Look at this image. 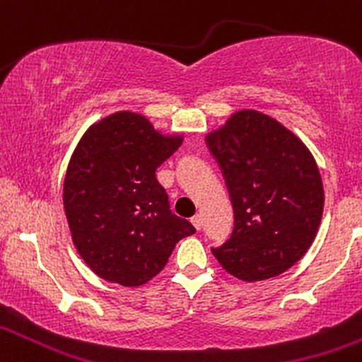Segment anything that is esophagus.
<instances>
[{"label":"esophagus","instance_id":"esophagus-1","mask_svg":"<svg viewBox=\"0 0 362 362\" xmlns=\"http://www.w3.org/2000/svg\"><path fill=\"white\" fill-rule=\"evenodd\" d=\"M192 224L194 226V229H197V230L202 229V217H200V215H194V217H192Z\"/></svg>","mask_w":362,"mask_h":362}]
</instances>
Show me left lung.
Wrapping results in <instances>:
<instances>
[{"label": "left lung", "instance_id": "1", "mask_svg": "<svg viewBox=\"0 0 362 362\" xmlns=\"http://www.w3.org/2000/svg\"><path fill=\"white\" fill-rule=\"evenodd\" d=\"M234 210L233 234L212 247L234 277H277L303 258L318 230L323 185L294 133L257 111H239L206 136Z\"/></svg>", "mask_w": 362, "mask_h": 362}]
</instances>
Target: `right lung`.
Masks as SVG:
<instances>
[{
  "instance_id": "obj_1",
  "label": "right lung",
  "mask_w": 362,
  "mask_h": 362,
  "mask_svg": "<svg viewBox=\"0 0 362 362\" xmlns=\"http://www.w3.org/2000/svg\"><path fill=\"white\" fill-rule=\"evenodd\" d=\"M181 145L147 117L116 112L85 133L64 177L63 202L73 243L99 277L124 287L148 282L164 269L180 239L194 234L170 212L156 177Z\"/></svg>"
}]
</instances>
